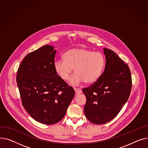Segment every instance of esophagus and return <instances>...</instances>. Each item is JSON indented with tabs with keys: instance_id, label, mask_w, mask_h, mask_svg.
I'll use <instances>...</instances> for the list:
<instances>
[{
	"instance_id": "obj_1",
	"label": "esophagus",
	"mask_w": 148,
	"mask_h": 148,
	"mask_svg": "<svg viewBox=\"0 0 148 148\" xmlns=\"http://www.w3.org/2000/svg\"><path fill=\"white\" fill-rule=\"evenodd\" d=\"M75 93L76 95L79 94L82 92V90L80 88H75Z\"/></svg>"
}]
</instances>
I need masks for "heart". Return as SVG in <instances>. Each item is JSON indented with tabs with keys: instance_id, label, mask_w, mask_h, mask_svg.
Returning a JSON list of instances; mask_svg holds the SVG:
<instances>
[{
	"instance_id": "b5f03b06",
	"label": "heart",
	"mask_w": 148,
	"mask_h": 148,
	"mask_svg": "<svg viewBox=\"0 0 148 148\" xmlns=\"http://www.w3.org/2000/svg\"><path fill=\"white\" fill-rule=\"evenodd\" d=\"M105 67V58L100 53H94L85 48H73L66 51L63 59H58L54 63L56 73L65 81L76 73L70 83L77 85L85 82L92 84L100 77Z\"/></svg>"
}]
</instances>
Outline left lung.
Here are the masks:
<instances>
[{
    "label": "left lung",
    "mask_w": 148,
    "mask_h": 148,
    "mask_svg": "<svg viewBox=\"0 0 148 148\" xmlns=\"http://www.w3.org/2000/svg\"><path fill=\"white\" fill-rule=\"evenodd\" d=\"M106 66L100 77L82 92L84 113L91 123L104 124L119 114L131 92V72L127 64L111 49L103 48Z\"/></svg>",
    "instance_id": "8db88e82"
}]
</instances>
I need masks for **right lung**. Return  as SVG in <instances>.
Instances as JSON below:
<instances>
[{"instance_id": "right-lung-1", "label": "right lung", "mask_w": 148, "mask_h": 148, "mask_svg": "<svg viewBox=\"0 0 148 148\" xmlns=\"http://www.w3.org/2000/svg\"><path fill=\"white\" fill-rule=\"evenodd\" d=\"M56 50L45 45L26 56L16 75L22 105L36 121L53 125L62 120L74 95L72 86L54 67Z\"/></svg>"}]
</instances>
